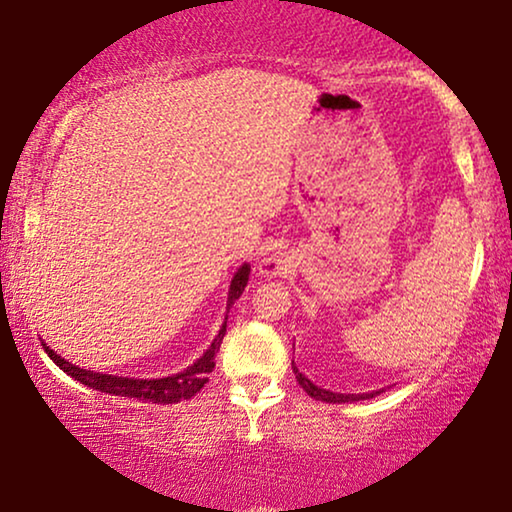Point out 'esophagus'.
I'll return each mask as SVG.
<instances>
[{"label":"esophagus","instance_id":"esophagus-1","mask_svg":"<svg viewBox=\"0 0 512 512\" xmlns=\"http://www.w3.org/2000/svg\"><path fill=\"white\" fill-rule=\"evenodd\" d=\"M264 273L266 275H277L280 273V266H277V262H271V259H268V262H264Z\"/></svg>","mask_w":512,"mask_h":512}]
</instances>
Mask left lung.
Wrapping results in <instances>:
<instances>
[{"instance_id":"1","label":"left lung","mask_w":512,"mask_h":512,"mask_svg":"<svg viewBox=\"0 0 512 512\" xmlns=\"http://www.w3.org/2000/svg\"><path fill=\"white\" fill-rule=\"evenodd\" d=\"M293 366V363H291ZM293 372H296V379L298 384L302 386V391H305L309 397H314V400H320V402H329V404H345V402H359V400H370V397L379 395L381 391H375V393H363V395H343V393H332V391H325V388H318L311 384V381L302 375V372L293 366Z\"/></svg>"}]
</instances>
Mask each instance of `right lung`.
Segmentation results:
<instances>
[{
    "label": "right lung",
    "mask_w": 512,
    "mask_h": 512,
    "mask_svg": "<svg viewBox=\"0 0 512 512\" xmlns=\"http://www.w3.org/2000/svg\"><path fill=\"white\" fill-rule=\"evenodd\" d=\"M248 273H250V266L244 264L235 273V277H232V284L228 291V311L232 305H235V300L241 296V293H244L248 284ZM225 327H228V318L223 320L219 334H216V339L212 341L210 348L205 350L201 359L192 363L187 370L178 372V375L162 377V379H133V377L101 375V372L83 370L79 366H74V363L65 361L63 357H58L47 343H42V348H45L51 361H54L60 370L67 372V375L74 377L76 381H81V384L94 388V391L121 395V397H135V400H144L153 404H176L180 400H189V397H194L207 384V375H210L214 368V357L221 348Z\"/></svg>",
    "instance_id": "add662e5"
}]
</instances>
